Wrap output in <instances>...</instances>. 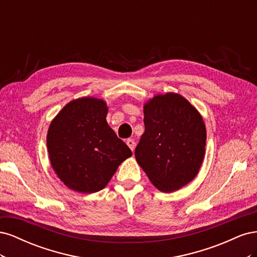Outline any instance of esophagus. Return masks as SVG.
Wrapping results in <instances>:
<instances>
[{"label": "esophagus", "mask_w": 257, "mask_h": 257, "mask_svg": "<svg viewBox=\"0 0 257 257\" xmlns=\"http://www.w3.org/2000/svg\"><path fill=\"white\" fill-rule=\"evenodd\" d=\"M126 145L130 147V149L132 151H134V149H135V142L133 141V139H127Z\"/></svg>", "instance_id": "1"}]
</instances>
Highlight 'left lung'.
<instances>
[{"instance_id": "obj_1", "label": "left lung", "mask_w": 257, "mask_h": 257, "mask_svg": "<svg viewBox=\"0 0 257 257\" xmlns=\"http://www.w3.org/2000/svg\"><path fill=\"white\" fill-rule=\"evenodd\" d=\"M145 133L135 158L152 184L174 192L198 174L205 157L206 126L200 113L177 93L158 94L144 106Z\"/></svg>"}]
</instances>
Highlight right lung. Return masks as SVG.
Masks as SVG:
<instances>
[{
  "instance_id": "1",
  "label": "right lung",
  "mask_w": 257,
  "mask_h": 257,
  "mask_svg": "<svg viewBox=\"0 0 257 257\" xmlns=\"http://www.w3.org/2000/svg\"><path fill=\"white\" fill-rule=\"evenodd\" d=\"M108 107L95 97L66 104L48 130L51 166L73 191L90 194L103 190L121 163L132 157L130 148L108 125Z\"/></svg>"
}]
</instances>
